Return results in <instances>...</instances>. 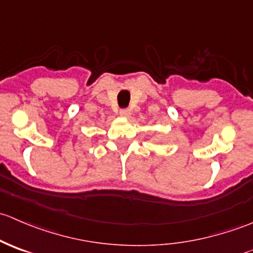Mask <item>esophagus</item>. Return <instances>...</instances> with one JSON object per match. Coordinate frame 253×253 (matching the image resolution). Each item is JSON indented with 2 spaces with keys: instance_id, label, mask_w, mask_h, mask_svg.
I'll return each mask as SVG.
<instances>
[{
  "instance_id": "1",
  "label": "esophagus",
  "mask_w": 253,
  "mask_h": 253,
  "mask_svg": "<svg viewBox=\"0 0 253 253\" xmlns=\"http://www.w3.org/2000/svg\"><path fill=\"white\" fill-rule=\"evenodd\" d=\"M120 115L122 117H129L131 116V110L129 109H122V110H120Z\"/></svg>"
}]
</instances>
